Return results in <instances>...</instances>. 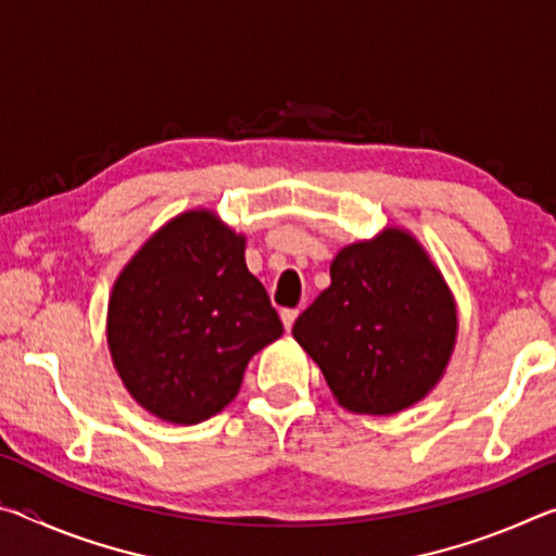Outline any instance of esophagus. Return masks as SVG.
Listing matches in <instances>:
<instances>
[{
    "mask_svg": "<svg viewBox=\"0 0 556 556\" xmlns=\"http://www.w3.org/2000/svg\"><path fill=\"white\" fill-rule=\"evenodd\" d=\"M299 312L296 308H281V324H285L287 331H291V326H294Z\"/></svg>",
    "mask_w": 556,
    "mask_h": 556,
    "instance_id": "34e87169",
    "label": "esophagus"
}]
</instances>
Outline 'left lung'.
I'll return each instance as SVG.
<instances>
[{
  "label": "left lung",
  "mask_w": 556,
  "mask_h": 556,
  "mask_svg": "<svg viewBox=\"0 0 556 556\" xmlns=\"http://www.w3.org/2000/svg\"><path fill=\"white\" fill-rule=\"evenodd\" d=\"M291 333L338 404L394 414L425 397L444 372L456 343V306L427 252L390 228L338 252L331 287Z\"/></svg>",
  "instance_id": "obj_1"
}]
</instances>
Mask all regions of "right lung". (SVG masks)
<instances>
[{"label":"right lung","instance_id":"right-lung-1","mask_svg":"<svg viewBox=\"0 0 556 556\" xmlns=\"http://www.w3.org/2000/svg\"><path fill=\"white\" fill-rule=\"evenodd\" d=\"M281 331L244 265V238L208 211L164 225L122 269L108 308L122 382L174 425H199L230 404L250 357Z\"/></svg>","mask_w":556,"mask_h":556}]
</instances>
